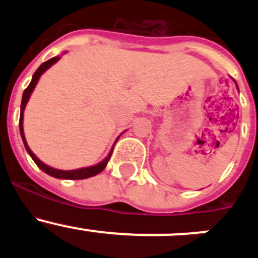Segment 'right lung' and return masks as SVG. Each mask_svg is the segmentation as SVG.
<instances>
[{"mask_svg":"<svg viewBox=\"0 0 258 258\" xmlns=\"http://www.w3.org/2000/svg\"><path fill=\"white\" fill-rule=\"evenodd\" d=\"M59 59V57H53V58L48 59V61L43 62L42 64H41L40 67H38L37 70H36V72L33 74L32 76V81L30 82V85L27 86V88L25 90V92H23V96H22V102H21V113H20V132H21V137H22L23 140V144H25V147L26 150H27V152L30 153V156L32 157V160L35 161L36 165L38 166V167L41 168V170L43 171V172H46L47 175L52 176V177H56V178H61V179H83V178H88V177H92V176H96L97 173L102 172L103 170H105V167L107 166V162L110 161L111 156H112V151H113V147L112 150L110 151V153H108L107 157L105 158V160L102 161V162H100L98 165L96 166H91V167H85V168H79V170H71V171H62V170H56V168H52L49 167V166L45 165V163L42 162V161L38 160L37 157L35 156V153L32 152V151L30 150V147H28L27 142H26V139H25V134H23V127H22V123H23V111H25V107H26V103H27L28 98H30L31 93H32L33 88H35V86L37 85V81L40 79L41 75L43 74V72L46 71V70L49 69V67L52 66L53 63H56L57 61Z\"/></svg>","mask_w":258,"mask_h":258,"instance_id":"obj_1","label":"right lung"}]
</instances>
